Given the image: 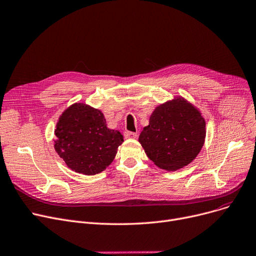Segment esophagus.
Instances as JSON below:
<instances>
[{"label":"esophagus","mask_w":256,"mask_h":256,"mask_svg":"<svg viewBox=\"0 0 256 256\" xmlns=\"http://www.w3.org/2000/svg\"><path fill=\"white\" fill-rule=\"evenodd\" d=\"M125 138H138V132H131V131H125Z\"/></svg>","instance_id":"1"}]
</instances>
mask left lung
Masks as SVG:
<instances>
[{"instance_id": "left-lung-1", "label": "left lung", "mask_w": 256, "mask_h": 256, "mask_svg": "<svg viewBox=\"0 0 256 256\" xmlns=\"http://www.w3.org/2000/svg\"><path fill=\"white\" fill-rule=\"evenodd\" d=\"M206 121L183 97L158 105L138 142L148 159L165 170H178L196 157L204 144Z\"/></svg>"}]
</instances>
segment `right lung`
I'll use <instances>...</instances> for the list:
<instances>
[{
	"label": "right lung",
	"instance_id": "obj_1",
	"mask_svg": "<svg viewBox=\"0 0 256 256\" xmlns=\"http://www.w3.org/2000/svg\"><path fill=\"white\" fill-rule=\"evenodd\" d=\"M54 135L58 156L70 170L86 176L106 168L124 142L121 132L108 128L101 110L80 102L60 116Z\"/></svg>",
	"mask_w": 256,
	"mask_h": 256
}]
</instances>
